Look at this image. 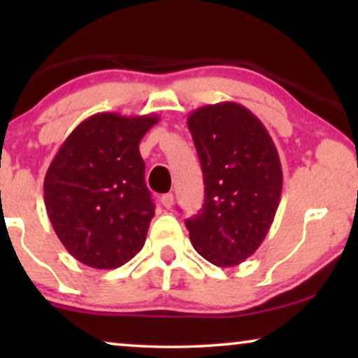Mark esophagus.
I'll return each mask as SVG.
<instances>
[{
	"label": "esophagus",
	"instance_id": "1",
	"mask_svg": "<svg viewBox=\"0 0 358 358\" xmlns=\"http://www.w3.org/2000/svg\"><path fill=\"white\" fill-rule=\"evenodd\" d=\"M161 203H163L166 208H171L174 205V195L173 194H164L163 197H161Z\"/></svg>",
	"mask_w": 358,
	"mask_h": 358
}]
</instances>
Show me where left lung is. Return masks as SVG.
I'll list each match as a JSON object with an SVG mask.
<instances>
[{"label":"left lung","instance_id":"8db88e82","mask_svg":"<svg viewBox=\"0 0 358 358\" xmlns=\"http://www.w3.org/2000/svg\"><path fill=\"white\" fill-rule=\"evenodd\" d=\"M187 125L205 184L202 210L185 220L190 243L215 266H239L262 244L280 202L277 148L262 122L236 102L195 109Z\"/></svg>","mask_w":358,"mask_h":358}]
</instances>
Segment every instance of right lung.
Listing matches in <instances>:
<instances>
[{
    "instance_id": "1",
    "label": "right lung",
    "mask_w": 358,
    "mask_h": 358,
    "mask_svg": "<svg viewBox=\"0 0 358 358\" xmlns=\"http://www.w3.org/2000/svg\"><path fill=\"white\" fill-rule=\"evenodd\" d=\"M158 115L102 112L68 135L43 180L47 215L76 261L117 268L143 248L155 203L140 141Z\"/></svg>"
}]
</instances>
